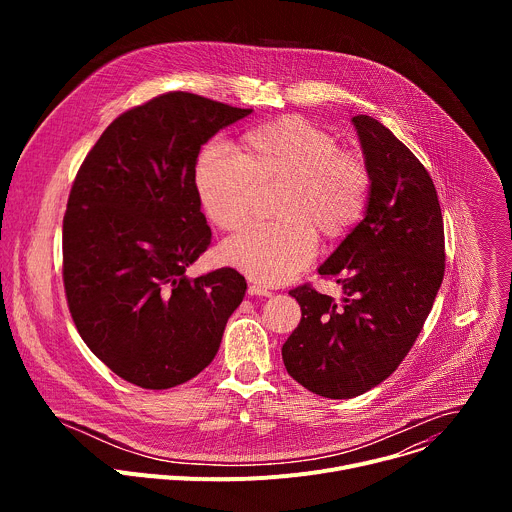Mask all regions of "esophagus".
Masks as SVG:
<instances>
[{
	"mask_svg": "<svg viewBox=\"0 0 512 512\" xmlns=\"http://www.w3.org/2000/svg\"><path fill=\"white\" fill-rule=\"evenodd\" d=\"M249 296H259V298H271V291L259 283L249 285Z\"/></svg>",
	"mask_w": 512,
	"mask_h": 512,
	"instance_id": "1",
	"label": "esophagus"
}]
</instances>
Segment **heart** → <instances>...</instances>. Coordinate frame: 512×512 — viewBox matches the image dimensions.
<instances>
[{"mask_svg": "<svg viewBox=\"0 0 512 512\" xmlns=\"http://www.w3.org/2000/svg\"><path fill=\"white\" fill-rule=\"evenodd\" d=\"M277 182H283L277 204L283 221L249 225L221 247L227 265L265 285L291 279L314 259L316 231L334 239L358 223L371 192L364 160L298 115L249 129L239 152L210 143L194 174L202 210L223 231L251 216L257 186Z\"/></svg>", "mask_w": 512, "mask_h": 512, "instance_id": "1", "label": "heart"}]
</instances>
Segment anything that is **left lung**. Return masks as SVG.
<instances>
[{"label": "left lung", "mask_w": 512, "mask_h": 512, "mask_svg": "<svg viewBox=\"0 0 512 512\" xmlns=\"http://www.w3.org/2000/svg\"><path fill=\"white\" fill-rule=\"evenodd\" d=\"M371 192L362 221L318 267L342 302L308 283L291 289L302 320L281 348L287 373L328 399L383 383L417 340L444 279V218L423 164L383 123L352 117Z\"/></svg>", "instance_id": "8db88e82"}]
</instances>
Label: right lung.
Segmentation results:
<instances>
[{
	"label": "right lung",
	"instance_id": "right-lung-1",
	"mask_svg": "<svg viewBox=\"0 0 512 512\" xmlns=\"http://www.w3.org/2000/svg\"><path fill=\"white\" fill-rule=\"evenodd\" d=\"M192 93L119 115L87 154L62 223V277L75 326L107 367L143 389L204 371L247 281L221 267L186 277L210 227L194 184L202 145L247 117Z\"/></svg>",
	"mask_w": 512,
	"mask_h": 512
}]
</instances>
